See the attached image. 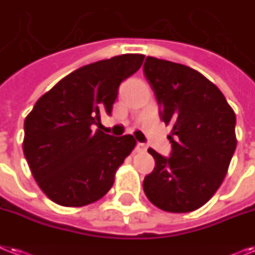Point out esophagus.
<instances>
[{
    "instance_id": "1",
    "label": "esophagus",
    "mask_w": 255,
    "mask_h": 255,
    "mask_svg": "<svg viewBox=\"0 0 255 255\" xmlns=\"http://www.w3.org/2000/svg\"><path fill=\"white\" fill-rule=\"evenodd\" d=\"M136 152H145L146 150V145L145 144H144V142H137V144H136Z\"/></svg>"
}]
</instances>
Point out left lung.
<instances>
[{
    "instance_id": "obj_1",
    "label": "left lung",
    "mask_w": 255,
    "mask_h": 255,
    "mask_svg": "<svg viewBox=\"0 0 255 255\" xmlns=\"http://www.w3.org/2000/svg\"><path fill=\"white\" fill-rule=\"evenodd\" d=\"M142 72L161 121L173 127L170 156L149 148L156 166L142 182L146 198L166 212H191L224 181L236 150V114L224 94L198 70L148 56Z\"/></svg>"
}]
</instances>
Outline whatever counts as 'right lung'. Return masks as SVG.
<instances>
[{"label":"right lung","mask_w":255,"mask_h":255,"mask_svg":"<svg viewBox=\"0 0 255 255\" xmlns=\"http://www.w3.org/2000/svg\"><path fill=\"white\" fill-rule=\"evenodd\" d=\"M127 53L78 68L38 99L24 121L23 153L39 187L52 202L82 207L113 187L115 171L132 152V134L98 129L111 115L119 85L141 67Z\"/></svg>","instance_id":"1"}]
</instances>
